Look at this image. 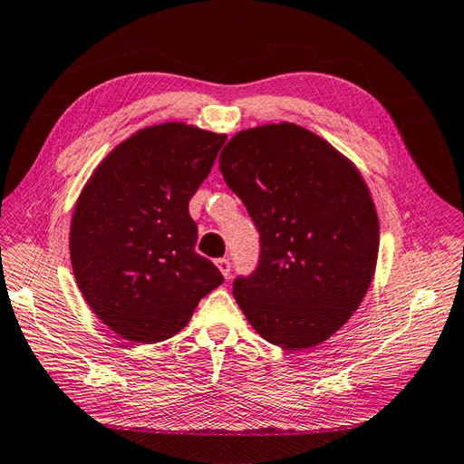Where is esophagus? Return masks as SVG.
Listing matches in <instances>:
<instances>
[{
	"label": "esophagus",
	"instance_id": "34e87169",
	"mask_svg": "<svg viewBox=\"0 0 464 464\" xmlns=\"http://www.w3.org/2000/svg\"><path fill=\"white\" fill-rule=\"evenodd\" d=\"M215 265H218V268H219L221 275L225 278L231 276V261H229V258H218V261H215Z\"/></svg>",
	"mask_w": 464,
	"mask_h": 464
}]
</instances>
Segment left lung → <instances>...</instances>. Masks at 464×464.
<instances>
[{"label": "left lung", "instance_id": "left-lung-1", "mask_svg": "<svg viewBox=\"0 0 464 464\" xmlns=\"http://www.w3.org/2000/svg\"><path fill=\"white\" fill-rule=\"evenodd\" d=\"M219 169L261 235L256 271L233 283L237 304L275 346H318L373 281L380 221L368 183L352 160L293 122L237 132Z\"/></svg>", "mask_w": 464, "mask_h": 464}]
</instances>
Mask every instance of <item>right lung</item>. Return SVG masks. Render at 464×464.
Wrapping results in <instances>:
<instances>
[{
    "label": "right lung",
    "instance_id": "obj_1",
    "mask_svg": "<svg viewBox=\"0 0 464 464\" xmlns=\"http://www.w3.org/2000/svg\"><path fill=\"white\" fill-rule=\"evenodd\" d=\"M227 136L183 122L122 140L84 183L71 219V265L91 310L136 343L168 340L223 283L196 253L189 199Z\"/></svg>",
    "mask_w": 464,
    "mask_h": 464
}]
</instances>
